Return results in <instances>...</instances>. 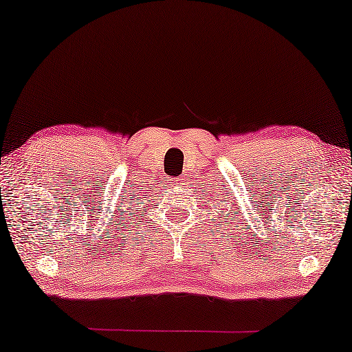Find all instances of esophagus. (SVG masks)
Wrapping results in <instances>:
<instances>
[{"mask_svg": "<svg viewBox=\"0 0 352 352\" xmlns=\"http://www.w3.org/2000/svg\"><path fill=\"white\" fill-rule=\"evenodd\" d=\"M175 183H177V185H182V183H178V180H175Z\"/></svg>", "mask_w": 352, "mask_h": 352, "instance_id": "1", "label": "esophagus"}]
</instances>
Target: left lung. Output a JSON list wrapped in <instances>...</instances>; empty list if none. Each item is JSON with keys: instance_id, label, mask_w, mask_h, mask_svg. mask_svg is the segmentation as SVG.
<instances>
[{"instance_id": "8db88e82", "label": "left lung", "mask_w": 352, "mask_h": 352, "mask_svg": "<svg viewBox=\"0 0 352 352\" xmlns=\"http://www.w3.org/2000/svg\"><path fill=\"white\" fill-rule=\"evenodd\" d=\"M226 195H230V191H226ZM220 201H221V202L226 201V197H223V199H220ZM231 204L234 206V202H231ZM225 210H228V209H225ZM221 215H225V212H223V210H221ZM232 219H234V217H232Z\"/></svg>"}]
</instances>
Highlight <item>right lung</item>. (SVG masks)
Here are the masks:
<instances>
[{
    "instance_id": "obj_1",
    "label": "right lung",
    "mask_w": 352,
    "mask_h": 352,
    "mask_svg": "<svg viewBox=\"0 0 352 352\" xmlns=\"http://www.w3.org/2000/svg\"><path fill=\"white\" fill-rule=\"evenodd\" d=\"M143 190L144 192L142 193L141 191ZM146 190L145 188H138V190H133V188H131V191H129V196L132 197V201H135L133 202V209H137V207H142L143 204H145V197H146V192H145ZM137 195L138 197L135 198V196ZM143 195V198H140V196ZM127 197V196H126ZM142 209H145V212H146V209H148V206H145V207H142ZM121 212L120 214V220H126V214H127V210L126 209H118ZM113 220V219H111ZM110 225H113V221H110ZM118 230H120V228H118Z\"/></svg>"
}]
</instances>
